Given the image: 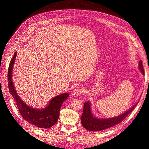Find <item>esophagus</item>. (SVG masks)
Instances as JSON below:
<instances>
[{"label":"esophagus","mask_w":149,"mask_h":149,"mask_svg":"<svg viewBox=\"0 0 149 149\" xmlns=\"http://www.w3.org/2000/svg\"><path fill=\"white\" fill-rule=\"evenodd\" d=\"M83 93V89L81 88H78L74 89L72 93V95L74 97H78L80 95H81Z\"/></svg>","instance_id":"esophagus-1"}]
</instances>
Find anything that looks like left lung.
I'll return each instance as SVG.
<instances>
[{"label":"left lung","instance_id":"1","mask_svg":"<svg viewBox=\"0 0 149 149\" xmlns=\"http://www.w3.org/2000/svg\"><path fill=\"white\" fill-rule=\"evenodd\" d=\"M139 69L142 74L144 75V70L141 60L139 61ZM139 102V101L120 115L114 117V118L101 119L96 118L94 116L91 111V102L90 101H86L84 104L83 114L81 117V122L83 127L86 130H91V131H100V130H105L121 123L132 112Z\"/></svg>","mask_w":149,"mask_h":149}]
</instances>
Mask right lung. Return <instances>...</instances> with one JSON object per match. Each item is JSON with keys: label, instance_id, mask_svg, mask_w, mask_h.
<instances>
[{"label": "right lung", "instance_id": "1", "mask_svg": "<svg viewBox=\"0 0 149 149\" xmlns=\"http://www.w3.org/2000/svg\"><path fill=\"white\" fill-rule=\"evenodd\" d=\"M17 56L15 52L10 62L8 70V89L16 103L20 114L25 120L37 127L43 129L52 127L58 120L60 110L63 102L69 97L68 93H63L53 97L47 107L43 109H36L26 104L18 95L12 81V71Z\"/></svg>", "mask_w": 149, "mask_h": 149}]
</instances>
